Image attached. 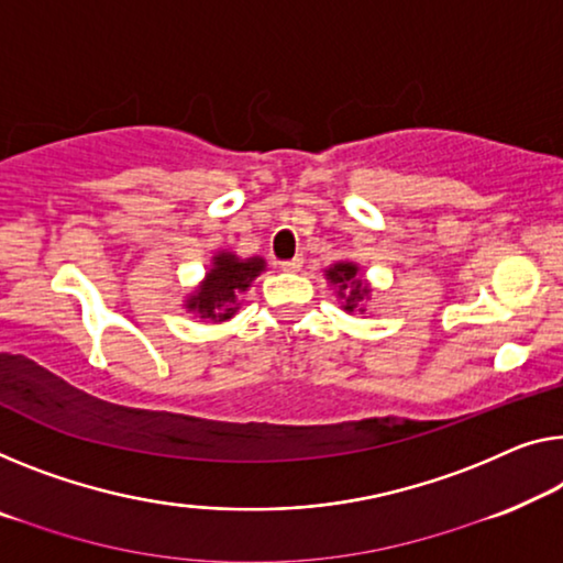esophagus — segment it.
Here are the masks:
<instances>
[{
	"instance_id": "obj_1",
	"label": "esophagus",
	"mask_w": 563,
	"mask_h": 563,
	"mask_svg": "<svg viewBox=\"0 0 563 563\" xmlns=\"http://www.w3.org/2000/svg\"><path fill=\"white\" fill-rule=\"evenodd\" d=\"M301 264H305V258L294 256V258H289V262H282L279 266H282V272H299Z\"/></svg>"
}]
</instances>
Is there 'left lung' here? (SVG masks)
Returning a JSON list of instances; mask_svg holds the SVG:
<instances>
[{"label":"left lung","mask_w":563,"mask_h":563,"mask_svg":"<svg viewBox=\"0 0 563 563\" xmlns=\"http://www.w3.org/2000/svg\"><path fill=\"white\" fill-rule=\"evenodd\" d=\"M327 282L336 289V297L342 299V309L344 311H365L362 309V301L369 297V284L360 276V266L354 262H336L330 269L324 272Z\"/></svg>","instance_id":"obj_1"}]
</instances>
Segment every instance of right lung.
<instances>
[{"mask_svg":"<svg viewBox=\"0 0 563 563\" xmlns=\"http://www.w3.org/2000/svg\"><path fill=\"white\" fill-rule=\"evenodd\" d=\"M266 269L262 256L239 258L231 252H219L213 256L211 269L198 289L188 297L186 309L196 311L201 319L227 322L239 309V294L252 287V282Z\"/></svg>","mask_w":563,"mask_h":563,"instance_id":"add662e5","label":"right lung"}]
</instances>
